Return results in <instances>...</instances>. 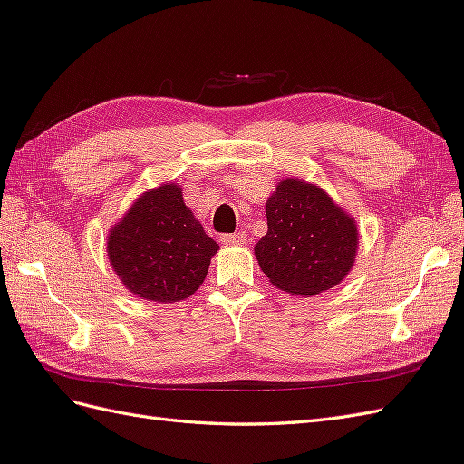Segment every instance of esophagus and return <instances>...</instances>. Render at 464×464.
Segmentation results:
<instances>
[{
	"instance_id": "1",
	"label": "esophagus",
	"mask_w": 464,
	"mask_h": 464,
	"mask_svg": "<svg viewBox=\"0 0 464 464\" xmlns=\"http://www.w3.org/2000/svg\"><path fill=\"white\" fill-rule=\"evenodd\" d=\"M246 237L243 233H233V235H221L223 245H245Z\"/></svg>"
}]
</instances>
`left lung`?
Instances as JSON below:
<instances>
[{"mask_svg":"<svg viewBox=\"0 0 464 464\" xmlns=\"http://www.w3.org/2000/svg\"><path fill=\"white\" fill-rule=\"evenodd\" d=\"M266 221L255 255L272 286L310 298L349 275L359 248L356 223L319 186L284 178L266 201Z\"/></svg>","mask_w":464,"mask_h":464,"instance_id":"1","label":"left lung"}]
</instances>
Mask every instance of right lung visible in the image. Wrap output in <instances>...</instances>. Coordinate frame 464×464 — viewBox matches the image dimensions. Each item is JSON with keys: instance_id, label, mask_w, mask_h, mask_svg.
<instances>
[{"instance_id": "obj_1", "label": "right lung", "mask_w": 464, "mask_h": 464, "mask_svg": "<svg viewBox=\"0 0 464 464\" xmlns=\"http://www.w3.org/2000/svg\"><path fill=\"white\" fill-rule=\"evenodd\" d=\"M218 248L176 184L142 194L108 235L110 263L125 288L160 304L189 298Z\"/></svg>"}]
</instances>
